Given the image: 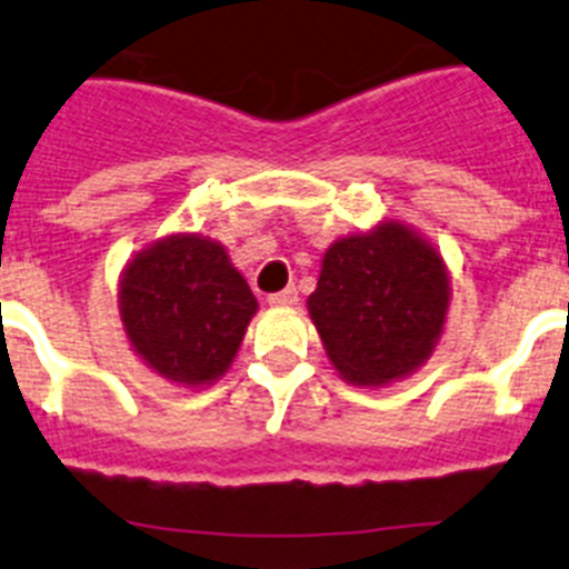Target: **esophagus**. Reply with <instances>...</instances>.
Masks as SVG:
<instances>
[{
    "label": "esophagus",
    "mask_w": 569,
    "mask_h": 569,
    "mask_svg": "<svg viewBox=\"0 0 569 569\" xmlns=\"http://www.w3.org/2000/svg\"><path fill=\"white\" fill-rule=\"evenodd\" d=\"M297 300H300V297H297L295 286L278 291V295H269V306H274V308H291V306H297Z\"/></svg>",
    "instance_id": "esophagus-1"
}]
</instances>
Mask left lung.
Returning <instances> with one entry per match:
<instances>
[{"instance_id": "obj_1", "label": "left lung", "mask_w": 569, "mask_h": 569, "mask_svg": "<svg viewBox=\"0 0 569 569\" xmlns=\"http://www.w3.org/2000/svg\"><path fill=\"white\" fill-rule=\"evenodd\" d=\"M450 308V272L422 233L383 219L333 241L308 313L330 363L356 386H389L437 350Z\"/></svg>"}]
</instances>
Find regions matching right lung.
Listing matches in <instances>:
<instances>
[{"label":"right lung","mask_w":569,"mask_h":569,"mask_svg":"<svg viewBox=\"0 0 569 569\" xmlns=\"http://www.w3.org/2000/svg\"><path fill=\"white\" fill-rule=\"evenodd\" d=\"M256 311L244 274L208 236L172 233L121 269L119 317L130 350L186 389L228 372Z\"/></svg>","instance_id":"obj_1"}]
</instances>
